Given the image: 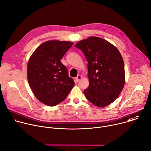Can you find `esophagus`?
<instances>
[{"label": "esophagus", "mask_w": 151, "mask_h": 151, "mask_svg": "<svg viewBox=\"0 0 151 151\" xmlns=\"http://www.w3.org/2000/svg\"><path fill=\"white\" fill-rule=\"evenodd\" d=\"M81 78H82V76H81V75H78L77 77L76 78V81L77 82H79Z\"/></svg>", "instance_id": "obj_1"}]
</instances>
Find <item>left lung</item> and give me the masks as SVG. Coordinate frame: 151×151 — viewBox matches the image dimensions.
I'll return each instance as SVG.
<instances>
[{
  "label": "left lung",
  "mask_w": 151,
  "mask_h": 151,
  "mask_svg": "<svg viewBox=\"0 0 151 151\" xmlns=\"http://www.w3.org/2000/svg\"><path fill=\"white\" fill-rule=\"evenodd\" d=\"M88 62V87L84 94L94 105L103 107L114 102L125 83L124 63L118 50L99 37H90L78 42Z\"/></svg>",
  "instance_id": "left-lung-1"
}]
</instances>
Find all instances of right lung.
Segmentation results:
<instances>
[{"label": "right lung", "mask_w": 151, "mask_h": 151, "mask_svg": "<svg viewBox=\"0 0 151 151\" xmlns=\"http://www.w3.org/2000/svg\"><path fill=\"white\" fill-rule=\"evenodd\" d=\"M72 42L49 40L42 44L27 64V79L36 97L49 106L64 100L75 85L61 59L71 48Z\"/></svg>", "instance_id": "1"}]
</instances>
